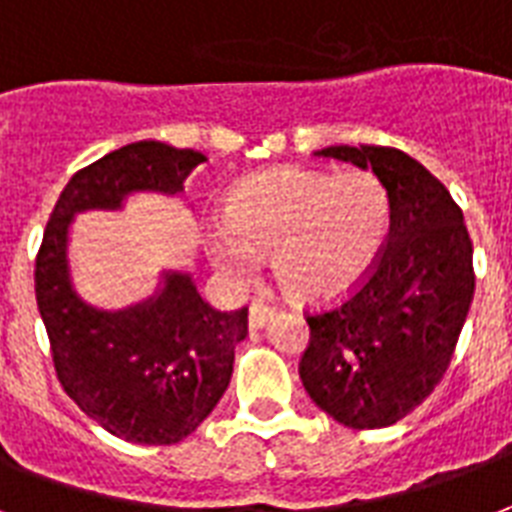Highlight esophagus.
Segmentation results:
<instances>
[{
	"instance_id": "1",
	"label": "esophagus",
	"mask_w": 512,
	"mask_h": 512,
	"mask_svg": "<svg viewBox=\"0 0 512 512\" xmlns=\"http://www.w3.org/2000/svg\"><path fill=\"white\" fill-rule=\"evenodd\" d=\"M273 314H276V308L273 306H265V303H252V306H249V327H252V330H260V327H265L268 322H271Z\"/></svg>"
}]
</instances>
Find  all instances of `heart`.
<instances>
[{"instance_id": "heart-1", "label": "heart", "mask_w": 512, "mask_h": 512, "mask_svg": "<svg viewBox=\"0 0 512 512\" xmlns=\"http://www.w3.org/2000/svg\"><path fill=\"white\" fill-rule=\"evenodd\" d=\"M389 230V198L376 174L276 166L241 179L222 220L204 233L206 255L230 282L271 260L284 290L300 300L349 292L376 263Z\"/></svg>"}]
</instances>
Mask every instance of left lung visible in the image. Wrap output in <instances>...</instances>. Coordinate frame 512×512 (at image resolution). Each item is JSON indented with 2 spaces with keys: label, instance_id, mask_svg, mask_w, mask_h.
Here are the masks:
<instances>
[{
  "label": "left lung",
  "instance_id": "1",
  "mask_svg": "<svg viewBox=\"0 0 512 512\" xmlns=\"http://www.w3.org/2000/svg\"><path fill=\"white\" fill-rule=\"evenodd\" d=\"M314 155L376 174L389 198V236L349 298L306 317L300 381L343 427H389L446 373L473 303V244L462 209L411 155L373 144Z\"/></svg>",
  "mask_w": 512,
  "mask_h": 512
}]
</instances>
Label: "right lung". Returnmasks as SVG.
<instances>
[{
    "mask_svg": "<svg viewBox=\"0 0 512 512\" xmlns=\"http://www.w3.org/2000/svg\"><path fill=\"white\" fill-rule=\"evenodd\" d=\"M204 152L134 142L66 182L37 255V306L64 392L115 438L171 446L214 411L247 338V306L220 311L193 273L163 271L155 295L99 308L74 290L69 228L80 212H117L131 193L179 195Z\"/></svg>",
    "mask_w": 512,
    "mask_h": 512,
    "instance_id": "right-lung-1",
    "label": "right lung"
}]
</instances>
